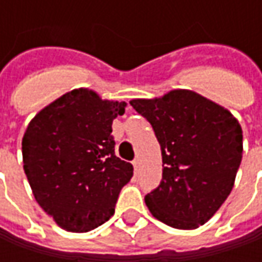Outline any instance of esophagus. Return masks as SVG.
Returning a JSON list of instances; mask_svg holds the SVG:
<instances>
[{"mask_svg":"<svg viewBox=\"0 0 262 262\" xmlns=\"http://www.w3.org/2000/svg\"><path fill=\"white\" fill-rule=\"evenodd\" d=\"M133 166H134V170H136V173L138 172V167H140V160L138 159H134L133 160Z\"/></svg>","mask_w":262,"mask_h":262,"instance_id":"34e87169","label":"esophagus"}]
</instances>
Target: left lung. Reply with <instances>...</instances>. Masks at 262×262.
<instances>
[{"label":"left lung","instance_id":"1","mask_svg":"<svg viewBox=\"0 0 262 262\" xmlns=\"http://www.w3.org/2000/svg\"><path fill=\"white\" fill-rule=\"evenodd\" d=\"M153 126L162 150L160 185L146 195L153 217L191 230L214 216L242 160V128L227 109L191 90L129 102Z\"/></svg>","mask_w":262,"mask_h":262}]
</instances>
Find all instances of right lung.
Listing matches in <instances>:
<instances>
[{
	"mask_svg": "<svg viewBox=\"0 0 262 262\" xmlns=\"http://www.w3.org/2000/svg\"><path fill=\"white\" fill-rule=\"evenodd\" d=\"M125 106L76 89L43 107L26 129L23 167L33 195L68 232L107 222L133 178V165L116 157L112 136V122Z\"/></svg>",
	"mask_w": 262,
	"mask_h": 262,
	"instance_id": "obj_1",
	"label": "right lung"
}]
</instances>
